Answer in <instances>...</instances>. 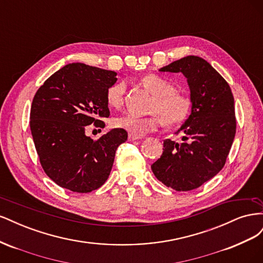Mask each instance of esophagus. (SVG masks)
<instances>
[{
    "label": "esophagus",
    "mask_w": 263,
    "mask_h": 263,
    "mask_svg": "<svg viewBox=\"0 0 263 263\" xmlns=\"http://www.w3.org/2000/svg\"><path fill=\"white\" fill-rule=\"evenodd\" d=\"M138 139H141V137H138V136H135V135H132V134H129V135H128V140H129V141H134V140H138Z\"/></svg>",
    "instance_id": "1"
}]
</instances>
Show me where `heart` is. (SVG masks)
Here are the masks:
<instances>
[{
	"instance_id": "obj_1",
	"label": "heart",
	"mask_w": 263,
	"mask_h": 263,
	"mask_svg": "<svg viewBox=\"0 0 263 263\" xmlns=\"http://www.w3.org/2000/svg\"><path fill=\"white\" fill-rule=\"evenodd\" d=\"M142 84L155 95L151 105L150 116H137L132 113H125L115 118L114 124L118 128L128 132L135 136L145 135L157 130L162 122L168 126H176L183 123L191 112V103L187 95L176 91L174 85L157 74H149L142 79ZM126 83L116 82L108 87L106 101L109 106L121 107L124 102Z\"/></svg>"
}]
</instances>
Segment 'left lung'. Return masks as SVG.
Masks as SVG:
<instances>
[{
	"instance_id": "obj_1",
	"label": "left lung",
	"mask_w": 263,
	"mask_h": 263,
	"mask_svg": "<svg viewBox=\"0 0 263 263\" xmlns=\"http://www.w3.org/2000/svg\"><path fill=\"white\" fill-rule=\"evenodd\" d=\"M159 71L184 76L192 105L176 132L182 134V142L165 139L151 170L164 185L191 191L214 178L226 162L236 134L234 97L225 79L197 55H186Z\"/></svg>"
}]
</instances>
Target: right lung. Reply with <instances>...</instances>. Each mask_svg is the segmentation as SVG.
<instances>
[{"instance_id": "1", "label": "right lung", "mask_w": 263, "mask_h": 263, "mask_svg": "<svg viewBox=\"0 0 263 263\" xmlns=\"http://www.w3.org/2000/svg\"><path fill=\"white\" fill-rule=\"evenodd\" d=\"M115 71L74 62L49 77L36 92L30 130L42 166L54 183L89 193L107 180L118 146L127 132L114 128L100 138L86 136V126L104 127L109 116L106 92Z\"/></svg>"}]
</instances>
